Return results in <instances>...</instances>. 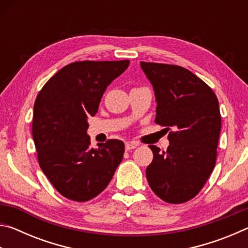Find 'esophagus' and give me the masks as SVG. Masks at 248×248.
Here are the masks:
<instances>
[{
  "mask_svg": "<svg viewBox=\"0 0 248 248\" xmlns=\"http://www.w3.org/2000/svg\"><path fill=\"white\" fill-rule=\"evenodd\" d=\"M138 145H139V143H137V142H127V143H125V150L127 151L133 150L136 149Z\"/></svg>",
  "mask_w": 248,
  "mask_h": 248,
  "instance_id": "34e87169",
  "label": "esophagus"
}]
</instances>
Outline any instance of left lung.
<instances>
[{
  "label": "left lung",
  "mask_w": 248,
  "mask_h": 248,
  "mask_svg": "<svg viewBox=\"0 0 248 248\" xmlns=\"http://www.w3.org/2000/svg\"><path fill=\"white\" fill-rule=\"evenodd\" d=\"M156 97L155 123L170 131V146L149 145L153 161L146 167L151 189L177 204L199 194L217 162L221 115L215 92L183 66L141 62Z\"/></svg>",
  "instance_id": "1"
}]
</instances>
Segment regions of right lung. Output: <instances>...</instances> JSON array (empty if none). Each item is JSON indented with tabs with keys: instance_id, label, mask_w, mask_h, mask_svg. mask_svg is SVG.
I'll list each match as a JSON object with an SVG mask.
<instances>
[{
	"instance_id": "1",
	"label": "right lung",
	"mask_w": 248,
	"mask_h": 248,
	"mask_svg": "<svg viewBox=\"0 0 248 248\" xmlns=\"http://www.w3.org/2000/svg\"><path fill=\"white\" fill-rule=\"evenodd\" d=\"M129 60L77 61L49 78L33 105L32 138L40 169L58 192L84 202L108 186L124 153L111 139L91 148L87 118L96 115L107 86Z\"/></svg>"
}]
</instances>
